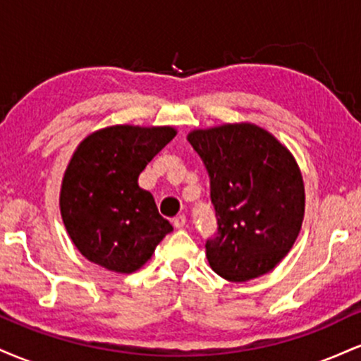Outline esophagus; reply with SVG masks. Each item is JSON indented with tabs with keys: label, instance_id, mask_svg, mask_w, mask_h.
I'll list each match as a JSON object with an SVG mask.
<instances>
[{
	"label": "esophagus",
	"instance_id": "esophagus-1",
	"mask_svg": "<svg viewBox=\"0 0 361 361\" xmlns=\"http://www.w3.org/2000/svg\"><path fill=\"white\" fill-rule=\"evenodd\" d=\"M185 224H186L185 215H176V217L173 219V226H175L176 229H181V227H185Z\"/></svg>",
	"mask_w": 361,
	"mask_h": 361
}]
</instances>
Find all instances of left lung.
Instances as JSON below:
<instances>
[{
	"label": "left lung",
	"instance_id": "8db88e82",
	"mask_svg": "<svg viewBox=\"0 0 361 361\" xmlns=\"http://www.w3.org/2000/svg\"><path fill=\"white\" fill-rule=\"evenodd\" d=\"M204 161L217 215L205 244L212 270L229 281L271 271L292 250L305 212L295 157L256 123H222L186 135Z\"/></svg>",
	"mask_w": 361,
	"mask_h": 361
}]
</instances>
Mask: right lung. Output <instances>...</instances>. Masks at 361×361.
Wrapping results in <instances>:
<instances>
[{
	"label": "right lung",
	"instance_id": "right-lung-1",
	"mask_svg": "<svg viewBox=\"0 0 361 361\" xmlns=\"http://www.w3.org/2000/svg\"><path fill=\"white\" fill-rule=\"evenodd\" d=\"M175 135L169 126H110L86 135L73 152L62 176L61 217L73 244L91 263L134 273L173 231L137 180Z\"/></svg>",
	"mask_w": 361,
	"mask_h": 361
}]
</instances>
